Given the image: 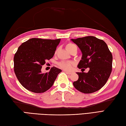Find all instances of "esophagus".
Returning a JSON list of instances; mask_svg holds the SVG:
<instances>
[{"label": "esophagus", "mask_w": 126, "mask_h": 126, "mask_svg": "<svg viewBox=\"0 0 126 126\" xmlns=\"http://www.w3.org/2000/svg\"><path fill=\"white\" fill-rule=\"evenodd\" d=\"M65 73H66L67 74H69V75H70L71 74H73V72L72 71H64Z\"/></svg>", "instance_id": "esophagus-1"}]
</instances>
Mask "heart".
Instances as JSON below:
<instances>
[{
  "instance_id": "b5f03b06",
  "label": "heart",
  "mask_w": 126,
  "mask_h": 126,
  "mask_svg": "<svg viewBox=\"0 0 126 126\" xmlns=\"http://www.w3.org/2000/svg\"><path fill=\"white\" fill-rule=\"evenodd\" d=\"M66 47V48H67V49L70 52L71 50L73 49L74 47H76V46L73 43H69L67 44ZM57 50L56 51V53L57 52ZM73 64H74V63L73 62H70V61H62L58 63V65L60 66V67H61L62 69H63L65 70H70Z\"/></svg>"
}]
</instances>
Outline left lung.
Here are the masks:
<instances>
[{
	"instance_id": "8db88e82",
	"label": "left lung",
	"mask_w": 126,
	"mask_h": 126,
	"mask_svg": "<svg viewBox=\"0 0 126 126\" xmlns=\"http://www.w3.org/2000/svg\"><path fill=\"white\" fill-rule=\"evenodd\" d=\"M81 50L82 59L79 69L89 68L87 73H77V81L73 83L76 89L85 94L94 93L102 88L110 75L113 56L103 40L94 36L71 39Z\"/></svg>"
}]
</instances>
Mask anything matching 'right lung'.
Segmentation results:
<instances>
[{
	"instance_id": "obj_1",
	"label": "right lung",
	"mask_w": 126,
	"mask_h": 126,
	"mask_svg": "<svg viewBox=\"0 0 126 126\" xmlns=\"http://www.w3.org/2000/svg\"><path fill=\"white\" fill-rule=\"evenodd\" d=\"M61 39L33 38L19 47L14 56V71L19 82L25 89L42 93L52 86L58 74L62 71L56 67L49 73H42V65L53 57Z\"/></svg>"
}]
</instances>
